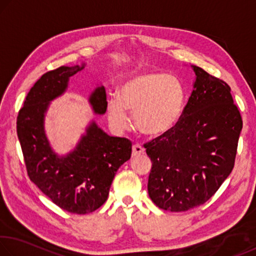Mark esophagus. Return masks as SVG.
<instances>
[{"label":"esophagus","instance_id":"1","mask_svg":"<svg viewBox=\"0 0 256 256\" xmlns=\"http://www.w3.org/2000/svg\"><path fill=\"white\" fill-rule=\"evenodd\" d=\"M144 154V149L142 148L140 144H136L132 146V157H138V156H141Z\"/></svg>","mask_w":256,"mask_h":256}]
</instances>
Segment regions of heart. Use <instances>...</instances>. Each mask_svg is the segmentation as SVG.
I'll use <instances>...</instances> for the list:
<instances>
[{
	"label": "heart",
	"instance_id": "heart-1",
	"mask_svg": "<svg viewBox=\"0 0 256 256\" xmlns=\"http://www.w3.org/2000/svg\"><path fill=\"white\" fill-rule=\"evenodd\" d=\"M185 105L180 81L160 72H146L128 78L118 89V98L106 102L108 120L115 131L130 126L128 110L141 133L151 138L170 133L180 122Z\"/></svg>",
	"mask_w": 256,
	"mask_h": 256
}]
</instances>
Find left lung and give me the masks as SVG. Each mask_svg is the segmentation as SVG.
<instances>
[{
    "instance_id": "1",
    "label": "left lung",
    "mask_w": 256,
    "mask_h": 256,
    "mask_svg": "<svg viewBox=\"0 0 256 256\" xmlns=\"http://www.w3.org/2000/svg\"><path fill=\"white\" fill-rule=\"evenodd\" d=\"M180 122L144 144L152 162L149 196L160 209L188 211L206 202L230 174L242 128L230 88L203 68Z\"/></svg>"
}]
</instances>
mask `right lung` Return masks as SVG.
Masks as SVG:
<instances>
[{"instance_id":"1","label":"right lung","mask_w":256,"mask_h":256,"mask_svg":"<svg viewBox=\"0 0 256 256\" xmlns=\"http://www.w3.org/2000/svg\"><path fill=\"white\" fill-rule=\"evenodd\" d=\"M86 66H60L45 73L28 92L16 120V133L29 178L63 210L86 214L106 202L116 172L131 158L128 138L110 136L94 118L86 124L74 148L55 151L45 130L50 102L66 94L70 78ZM106 92L97 84L88 97L94 114L106 112Z\"/></svg>"}]
</instances>
